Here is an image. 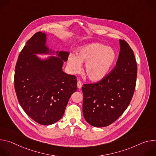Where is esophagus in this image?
Instances as JSON below:
<instances>
[{
    "label": "esophagus",
    "instance_id": "34e87169",
    "mask_svg": "<svg viewBox=\"0 0 156 156\" xmlns=\"http://www.w3.org/2000/svg\"><path fill=\"white\" fill-rule=\"evenodd\" d=\"M81 86H82V83H81V82L80 81H78L77 82V87H78V89H80V88L81 87Z\"/></svg>",
    "mask_w": 156,
    "mask_h": 156
}]
</instances>
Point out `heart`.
I'll list each match as a JSON object with an SVG mask.
<instances>
[{"mask_svg": "<svg viewBox=\"0 0 156 156\" xmlns=\"http://www.w3.org/2000/svg\"><path fill=\"white\" fill-rule=\"evenodd\" d=\"M116 57L113 49L101 43H92L79 48L76 55L70 54L67 66L71 73L76 74L81 70V63H85V75L91 81L96 82L108 74L115 64Z\"/></svg>", "mask_w": 156, "mask_h": 156, "instance_id": "heart-1", "label": "heart"}]
</instances>
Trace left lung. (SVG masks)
<instances>
[{"label": "left lung", "mask_w": 156, "mask_h": 156, "mask_svg": "<svg viewBox=\"0 0 156 156\" xmlns=\"http://www.w3.org/2000/svg\"><path fill=\"white\" fill-rule=\"evenodd\" d=\"M120 52L115 68L98 83L84 84L83 113L86 121L104 127L117 120L127 108L135 91L137 65L134 53L120 39Z\"/></svg>", "instance_id": "left-lung-1"}]
</instances>
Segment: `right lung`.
Instances as JSON below:
<instances>
[{"mask_svg": "<svg viewBox=\"0 0 156 156\" xmlns=\"http://www.w3.org/2000/svg\"><path fill=\"white\" fill-rule=\"evenodd\" d=\"M47 34L37 32L26 43L18 58L14 76L18 102L27 114L42 125L61 119L72 94L77 90L74 75L62 70L69 52L49 49ZM56 54L41 59L36 55Z\"/></svg>", "mask_w": 156, "mask_h": 156, "instance_id": "add662e5", "label": "right lung"}]
</instances>
